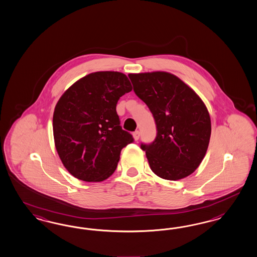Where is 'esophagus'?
Returning <instances> with one entry per match:
<instances>
[{"instance_id":"obj_1","label":"esophagus","mask_w":257,"mask_h":257,"mask_svg":"<svg viewBox=\"0 0 257 257\" xmlns=\"http://www.w3.org/2000/svg\"><path fill=\"white\" fill-rule=\"evenodd\" d=\"M133 136H134V139H135V140H136V141H137V140H139V139H140V131H136V132L133 134Z\"/></svg>"}]
</instances>
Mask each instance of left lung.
I'll return each instance as SVG.
<instances>
[{
	"mask_svg": "<svg viewBox=\"0 0 257 257\" xmlns=\"http://www.w3.org/2000/svg\"><path fill=\"white\" fill-rule=\"evenodd\" d=\"M134 91L156 120L157 135L141 144L153 172L171 181L186 178L202 163L211 119L204 102L180 78L166 71L130 73Z\"/></svg>",
	"mask_w": 257,
	"mask_h": 257,
	"instance_id": "8db88e82",
	"label": "left lung"
}]
</instances>
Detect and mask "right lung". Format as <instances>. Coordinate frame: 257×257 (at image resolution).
Returning a JSON list of instances; mask_svg holds the SVG:
<instances>
[{
    "mask_svg": "<svg viewBox=\"0 0 257 257\" xmlns=\"http://www.w3.org/2000/svg\"><path fill=\"white\" fill-rule=\"evenodd\" d=\"M132 90L118 71H97L79 79L55 105V149L64 167L75 178L101 182L117 169L122 148L134 141L119 125L118 99Z\"/></svg>",
    "mask_w": 257,
    "mask_h": 257,
    "instance_id": "obj_1",
    "label": "right lung"
}]
</instances>
